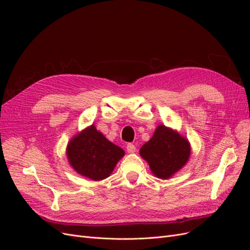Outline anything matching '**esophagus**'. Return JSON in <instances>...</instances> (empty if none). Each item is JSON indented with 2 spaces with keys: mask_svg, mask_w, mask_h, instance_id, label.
Segmentation results:
<instances>
[{
  "mask_svg": "<svg viewBox=\"0 0 250 250\" xmlns=\"http://www.w3.org/2000/svg\"><path fill=\"white\" fill-rule=\"evenodd\" d=\"M126 150H127V152H128V153H133V152H135V146L133 145L132 143L127 144Z\"/></svg>",
  "mask_w": 250,
  "mask_h": 250,
  "instance_id": "esophagus-1",
  "label": "esophagus"
}]
</instances>
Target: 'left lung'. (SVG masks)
<instances>
[{
	"instance_id": "left-lung-1",
	"label": "left lung",
	"mask_w": 250,
	"mask_h": 250,
	"mask_svg": "<svg viewBox=\"0 0 250 250\" xmlns=\"http://www.w3.org/2000/svg\"><path fill=\"white\" fill-rule=\"evenodd\" d=\"M140 153L160 178H169L183 168L191 154L188 142L164 125L158 126L153 137L144 145Z\"/></svg>"
}]
</instances>
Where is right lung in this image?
I'll list each match as a JSON object with an SVG mask.
<instances>
[{"label":"right lung","instance_id":"obj_1","mask_svg":"<svg viewBox=\"0 0 250 250\" xmlns=\"http://www.w3.org/2000/svg\"><path fill=\"white\" fill-rule=\"evenodd\" d=\"M66 154L77 173L93 180H101L110 175L124 151L92 125L69 143Z\"/></svg>","mask_w":250,"mask_h":250}]
</instances>
